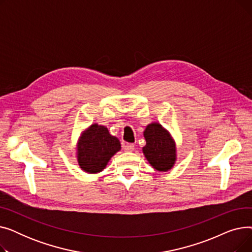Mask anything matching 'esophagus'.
Listing matches in <instances>:
<instances>
[{
  "mask_svg": "<svg viewBox=\"0 0 252 252\" xmlns=\"http://www.w3.org/2000/svg\"><path fill=\"white\" fill-rule=\"evenodd\" d=\"M124 150L126 152H131L135 149V145L133 143H125L124 144Z\"/></svg>",
  "mask_w": 252,
  "mask_h": 252,
  "instance_id": "obj_1",
  "label": "esophagus"
}]
</instances>
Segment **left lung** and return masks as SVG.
Instances as JSON below:
<instances>
[{"instance_id": "1", "label": "left lung", "mask_w": 252, "mask_h": 252, "mask_svg": "<svg viewBox=\"0 0 252 252\" xmlns=\"http://www.w3.org/2000/svg\"><path fill=\"white\" fill-rule=\"evenodd\" d=\"M146 146L143 153L149 163L157 170L166 171L176 161V146L169 134L159 124L147 126L144 131Z\"/></svg>"}]
</instances>
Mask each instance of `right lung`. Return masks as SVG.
Wrapping results in <instances>:
<instances>
[{
  "instance_id": "right-lung-1",
  "label": "right lung",
  "mask_w": 252,
  "mask_h": 252,
  "mask_svg": "<svg viewBox=\"0 0 252 252\" xmlns=\"http://www.w3.org/2000/svg\"><path fill=\"white\" fill-rule=\"evenodd\" d=\"M77 150L79 166L87 173L96 174L104 169L110 158L121 150V143L109 134L107 127L95 124L83 134Z\"/></svg>"
}]
</instances>
